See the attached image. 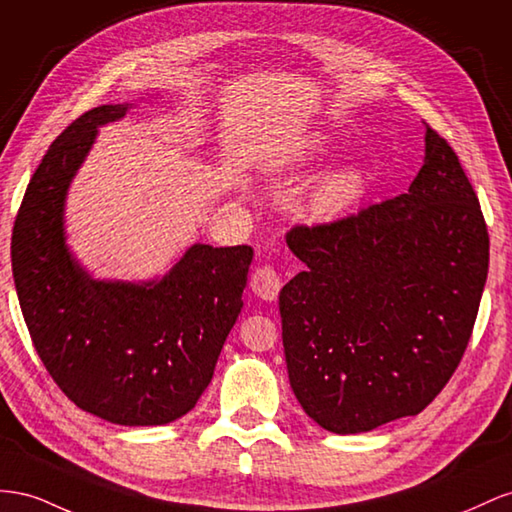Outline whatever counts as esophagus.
<instances>
[{
  "mask_svg": "<svg viewBox=\"0 0 512 512\" xmlns=\"http://www.w3.org/2000/svg\"><path fill=\"white\" fill-rule=\"evenodd\" d=\"M251 289L253 294L261 300H276L281 289V276L272 266H259L255 268L253 276H251Z\"/></svg>",
  "mask_w": 512,
  "mask_h": 512,
  "instance_id": "34e87169",
  "label": "esophagus"
}]
</instances>
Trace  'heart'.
<instances>
[{
	"instance_id": "obj_1",
	"label": "heart",
	"mask_w": 512,
	"mask_h": 512,
	"mask_svg": "<svg viewBox=\"0 0 512 512\" xmlns=\"http://www.w3.org/2000/svg\"><path fill=\"white\" fill-rule=\"evenodd\" d=\"M313 148L321 150V143L317 141ZM364 191H367V178H364L360 169L349 167L330 173L313 191L309 199V212L315 218L341 216L356 208V203L362 199Z\"/></svg>"
}]
</instances>
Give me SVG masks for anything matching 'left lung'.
Returning <instances> with one entry per match:
<instances>
[{
    "label": "left lung",
    "mask_w": 512,
    "mask_h": 512,
    "mask_svg": "<svg viewBox=\"0 0 512 512\" xmlns=\"http://www.w3.org/2000/svg\"><path fill=\"white\" fill-rule=\"evenodd\" d=\"M287 246L306 264L279 296L302 410L339 435L425 410L459 367L489 270L485 216L446 139L427 124L407 193L296 225Z\"/></svg>",
    "instance_id": "obj_1"
}]
</instances>
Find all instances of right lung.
<instances>
[{
  "label": "right lung",
  "instance_id": "1",
  "mask_svg": "<svg viewBox=\"0 0 512 512\" xmlns=\"http://www.w3.org/2000/svg\"><path fill=\"white\" fill-rule=\"evenodd\" d=\"M128 105L83 113L27 184L12 229V276L29 337L66 397L124 427L191 412L242 311L251 246L193 244L160 281H96L72 257L64 201L98 126Z\"/></svg>",
  "mask_w": 512,
  "mask_h": 512
}]
</instances>
